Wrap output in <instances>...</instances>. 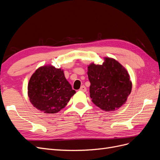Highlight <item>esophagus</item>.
<instances>
[{
    "label": "esophagus",
    "mask_w": 160,
    "mask_h": 160,
    "mask_svg": "<svg viewBox=\"0 0 160 160\" xmlns=\"http://www.w3.org/2000/svg\"><path fill=\"white\" fill-rule=\"evenodd\" d=\"M79 91H83V92H85L87 91V89H86V88H85L84 85H82L81 88H80V89H79Z\"/></svg>",
    "instance_id": "1"
}]
</instances>
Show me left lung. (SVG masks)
I'll list each match as a JSON object with an SVG mask.
<instances>
[{
    "instance_id": "1",
    "label": "left lung",
    "mask_w": 160,
    "mask_h": 160,
    "mask_svg": "<svg viewBox=\"0 0 160 160\" xmlns=\"http://www.w3.org/2000/svg\"><path fill=\"white\" fill-rule=\"evenodd\" d=\"M92 102L105 111L117 110L125 103L132 89L128 71L113 58L104 57L102 65L88 67Z\"/></svg>"
}]
</instances>
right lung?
<instances>
[{
	"label": "right lung",
	"mask_w": 160,
	"mask_h": 160,
	"mask_svg": "<svg viewBox=\"0 0 160 160\" xmlns=\"http://www.w3.org/2000/svg\"><path fill=\"white\" fill-rule=\"evenodd\" d=\"M75 93L66 79L63 70L51 65L38 67L28 83L30 102L45 113L59 112Z\"/></svg>",
	"instance_id": "right-lung-1"
}]
</instances>
